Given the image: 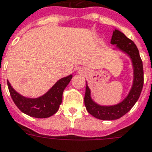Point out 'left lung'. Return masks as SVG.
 I'll use <instances>...</instances> for the list:
<instances>
[{"instance_id": "left-lung-1", "label": "left lung", "mask_w": 152, "mask_h": 152, "mask_svg": "<svg viewBox=\"0 0 152 152\" xmlns=\"http://www.w3.org/2000/svg\"><path fill=\"white\" fill-rule=\"evenodd\" d=\"M110 42L111 44L117 45V48L127 54L132 60L134 67L133 86L128 96L121 103L112 106H102L91 99L90 89L86 84L85 95L86 110L91 115L101 120H115L122 118L137 102L143 86L142 61L134 42L118 30L113 31Z\"/></svg>"}]
</instances>
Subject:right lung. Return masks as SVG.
Instances as JSON below:
<instances>
[{"label": "right lung", "mask_w": 152, "mask_h": 152, "mask_svg": "<svg viewBox=\"0 0 152 152\" xmlns=\"http://www.w3.org/2000/svg\"><path fill=\"white\" fill-rule=\"evenodd\" d=\"M72 77V76L70 75L58 80L48 93L39 98L22 96L11 87L9 81H7V85L13 102L22 113L33 118H46L52 116L58 111L62 103L64 90L69 84Z\"/></svg>", "instance_id": "1"}]
</instances>
